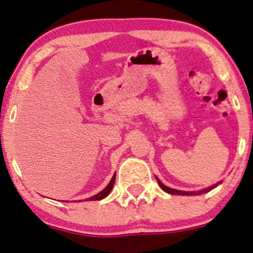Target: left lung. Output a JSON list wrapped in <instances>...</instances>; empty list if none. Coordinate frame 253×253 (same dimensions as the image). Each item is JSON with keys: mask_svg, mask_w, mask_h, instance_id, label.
<instances>
[{"mask_svg": "<svg viewBox=\"0 0 253 253\" xmlns=\"http://www.w3.org/2000/svg\"><path fill=\"white\" fill-rule=\"evenodd\" d=\"M156 179H157V183H158V185H160L161 186V188L163 191H166L167 193H169V194H176V195H200V194H203V193H207V192H210V191H211L213 190V188H215L216 186H218V185H220L221 183H222V180H220L218 181V183H216V184H214V185H211V186H210V187H207V188H204V190H200V191H193V192H191V191H180V190H174V188H171V187H168V186H166V185H164L163 183H162V181L158 179V178L156 177Z\"/></svg>", "mask_w": 253, "mask_h": 253, "instance_id": "obj_1", "label": "left lung"}]
</instances>
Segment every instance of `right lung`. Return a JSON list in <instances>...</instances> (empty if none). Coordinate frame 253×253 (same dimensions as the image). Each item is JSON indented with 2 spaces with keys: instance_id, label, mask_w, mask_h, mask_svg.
Returning a JSON list of instances; mask_svg holds the SVG:
<instances>
[{
  "instance_id": "add662e5",
  "label": "right lung",
  "mask_w": 253,
  "mask_h": 253,
  "mask_svg": "<svg viewBox=\"0 0 253 253\" xmlns=\"http://www.w3.org/2000/svg\"><path fill=\"white\" fill-rule=\"evenodd\" d=\"M114 180H116V173L113 174V177H112V179L110 180V183L107 184V186L104 188L103 191H100L99 193H97L96 195H93V197H91V198H87V199H85V201H93V200H102V199H104V198H106L107 195L110 194V192H111V190H112L113 188V184H114Z\"/></svg>"
}]
</instances>
